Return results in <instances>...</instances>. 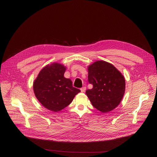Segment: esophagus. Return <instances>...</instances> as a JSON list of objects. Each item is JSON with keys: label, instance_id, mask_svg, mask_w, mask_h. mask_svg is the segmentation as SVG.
Wrapping results in <instances>:
<instances>
[{"label": "esophagus", "instance_id": "obj_1", "mask_svg": "<svg viewBox=\"0 0 157 157\" xmlns=\"http://www.w3.org/2000/svg\"><path fill=\"white\" fill-rule=\"evenodd\" d=\"M86 89V87H82V88H81V91L82 93H84V92H85Z\"/></svg>", "mask_w": 157, "mask_h": 157}]
</instances>
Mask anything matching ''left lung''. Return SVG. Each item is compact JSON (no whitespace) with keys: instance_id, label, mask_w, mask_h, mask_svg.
Segmentation results:
<instances>
[{"instance_id":"1","label":"left lung","mask_w":157,"mask_h":157,"mask_svg":"<svg viewBox=\"0 0 157 157\" xmlns=\"http://www.w3.org/2000/svg\"><path fill=\"white\" fill-rule=\"evenodd\" d=\"M88 81L93 87L86 93L96 109L105 113L118 106L124 95L125 81L114 65L104 61L89 65Z\"/></svg>"}]
</instances>
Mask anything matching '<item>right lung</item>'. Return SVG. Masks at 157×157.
Masks as SVG:
<instances>
[{
  "label": "right lung",
  "mask_w": 157,
  "mask_h": 157,
  "mask_svg": "<svg viewBox=\"0 0 157 157\" xmlns=\"http://www.w3.org/2000/svg\"><path fill=\"white\" fill-rule=\"evenodd\" d=\"M66 67L59 63L48 64L40 71L33 82L35 95L47 109L58 112L68 106L81 91L64 77Z\"/></svg>",
  "instance_id": "right-lung-1"
}]
</instances>
